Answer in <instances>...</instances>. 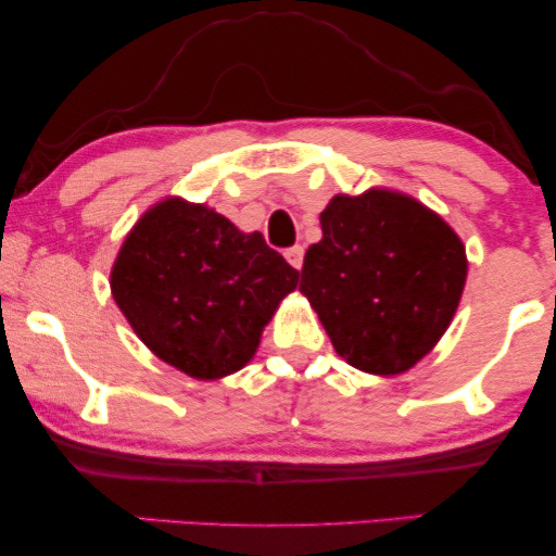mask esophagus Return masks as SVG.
Returning <instances> with one entry per match:
<instances>
[{
  "mask_svg": "<svg viewBox=\"0 0 556 556\" xmlns=\"http://www.w3.org/2000/svg\"><path fill=\"white\" fill-rule=\"evenodd\" d=\"M286 261L291 263L295 270H301V265H303V248H301V245L288 248V250H286Z\"/></svg>",
  "mask_w": 556,
  "mask_h": 556,
  "instance_id": "obj_1",
  "label": "esophagus"
}]
</instances>
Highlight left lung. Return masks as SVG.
<instances>
[{"mask_svg":"<svg viewBox=\"0 0 556 556\" xmlns=\"http://www.w3.org/2000/svg\"><path fill=\"white\" fill-rule=\"evenodd\" d=\"M299 291L341 359L392 377L432 352L458 311L466 245L438 212L387 187L337 194L321 212Z\"/></svg>","mask_w":556,"mask_h":556,"instance_id":"left-lung-1","label":"left lung"}]
</instances>
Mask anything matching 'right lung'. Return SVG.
Instances as JSON below:
<instances>
[{"mask_svg":"<svg viewBox=\"0 0 556 556\" xmlns=\"http://www.w3.org/2000/svg\"><path fill=\"white\" fill-rule=\"evenodd\" d=\"M299 270L207 204L164 197L121 242L111 293L136 337L192 379L245 367Z\"/></svg>","mask_w":556,"mask_h":556,"instance_id":"add662e5","label":"right lung"}]
</instances>
